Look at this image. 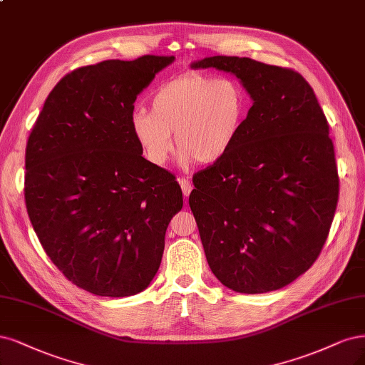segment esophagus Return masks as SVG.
I'll use <instances>...</instances> for the list:
<instances>
[{
	"instance_id": "34e87169",
	"label": "esophagus",
	"mask_w": 365,
	"mask_h": 365,
	"mask_svg": "<svg viewBox=\"0 0 365 365\" xmlns=\"http://www.w3.org/2000/svg\"><path fill=\"white\" fill-rule=\"evenodd\" d=\"M178 182H180V185H181V188H182V193H184V196H188V195L192 193V190H193V184L190 182V180L185 178V177H181V178L178 180Z\"/></svg>"
}]
</instances>
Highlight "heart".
<instances>
[{"label": "heart", "instance_id": "heart-1", "mask_svg": "<svg viewBox=\"0 0 365 365\" xmlns=\"http://www.w3.org/2000/svg\"><path fill=\"white\" fill-rule=\"evenodd\" d=\"M246 113L247 96L237 81L185 72L155 87L150 111L135 108L130 130L153 165L169 160L172 133L182 161L215 165L234 149Z\"/></svg>", "mask_w": 365, "mask_h": 365}]
</instances>
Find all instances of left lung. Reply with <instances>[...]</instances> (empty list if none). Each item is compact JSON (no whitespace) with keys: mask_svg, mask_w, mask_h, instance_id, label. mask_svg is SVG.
<instances>
[{"mask_svg":"<svg viewBox=\"0 0 365 365\" xmlns=\"http://www.w3.org/2000/svg\"><path fill=\"white\" fill-rule=\"evenodd\" d=\"M193 69L231 72L252 98L231 153L193 175L188 197L211 272L237 293L293 282L322 252L338 202L329 125L299 72L215 56Z\"/></svg>","mask_w":365,"mask_h":365,"instance_id":"left-lung-1","label":"left lung"}]
</instances>
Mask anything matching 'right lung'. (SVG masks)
Returning a JSON list of instances; mask_svg holds the SVG:
<instances>
[{
    "instance_id": "1",
    "label": "right lung",
    "mask_w": 365,
    "mask_h": 365,
    "mask_svg": "<svg viewBox=\"0 0 365 365\" xmlns=\"http://www.w3.org/2000/svg\"><path fill=\"white\" fill-rule=\"evenodd\" d=\"M173 56L106 60L65 75L25 149V205L56 267L96 296L143 292L182 208L175 175L142 157L134 103Z\"/></svg>"
}]
</instances>
